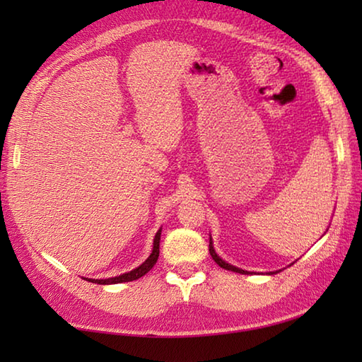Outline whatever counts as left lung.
I'll list each match as a JSON object with an SVG mask.
<instances>
[{"label": "left lung", "instance_id": "left-lung-1", "mask_svg": "<svg viewBox=\"0 0 362 362\" xmlns=\"http://www.w3.org/2000/svg\"><path fill=\"white\" fill-rule=\"evenodd\" d=\"M209 252H211V257L214 259V262H216L218 267L228 269V272H235V273H241V274H249V272H246V269H241V268H238L235 265H231V263H228V262H225L222 257H220L216 252V249H214V243H212V236H209ZM291 265H292V263H291ZM279 272H281V269H278V272H269L268 274H276Z\"/></svg>", "mask_w": 362, "mask_h": 362}]
</instances>
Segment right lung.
I'll return each instance as SVG.
<instances>
[{
	"label": "right lung",
	"mask_w": 362,
	"mask_h": 362,
	"mask_svg": "<svg viewBox=\"0 0 362 362\" xmlns=\"http://www.w3.org/2000/svg\"><path fill=\"white\" fill-rule=\"evenodd\" d=\"M161 230L159 228L155 235V240H153V250L148 259H146L142 265H139L137 268H134L132 272H127V273H122L119 276H115V278H108V279H90V278H84L86 281H90V283H95V284H119V283H129V281H136L139 278H142L144 274H146L150 272V269L155 267V263L159 257V240H161Z\"/></svg>",
	"instance_id": "add662e5"
}]
</instances>
